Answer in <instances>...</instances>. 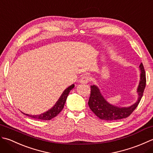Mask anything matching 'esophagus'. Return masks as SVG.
<instances>
[{"mask_svg": "<svg viewBox=\"0 0 153 153\" xmlns=\"http://www.w3.org/2000/svg\"><path fill=\"white\" fill-rule=\"evenodd\" d=\"M89 80H90V79L88 76H83L80 79V82L82 84H87L89 82Z\"/></svg>", "mask_w": 153, "mask_h": 153, "instance_id": "esophagus-1", "label": "esophagus"}]
</instances>
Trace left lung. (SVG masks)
I'll return each instance as SVG.
<instances>
[{"mask_svg":"<svg viewBox=\"0 0 153 153\" xmlns=\"http://www.w3.org/2000/svg\"><path fill=\"white\" fill-rule=\"evenodd\" d=\"M141 70L140 81L137 88L139 98L135 104L129 107H118L108 103L103 97L99 88L95 85L90 86V96L88 104L96 116L100 119L107 121L119 120L129 117L135 110L142 98L146 86V74L144 67L141 63L139 65Z\"/></svg>","mask_w":153,"mask_h":153,"instance_id":"left-lung-1","label":"left lung"}]
</instances>
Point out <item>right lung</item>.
<instances>
[{"label": "right lung", "instance_id": "add662e5", "mask_svg": "<svg viewBox=\"0 0 153 153\" xmlns=\"http://www.w3.org/2000/svg\"><path fill=\"white\" fill-rule=\"evenodd\" d=\"M74 87V85H71L68 86L67 89L64 90V92L62 93L60 98H59L57 102H56V104L54 105V106L51 108L50 110L45 111V113L39 114V115H29V114H24L26 115L28 117H30L35 120H50L52 118L57 116V115L60 113L61 110H63L64 108V105L66 102V100L67 96L69 94V92L71 90H72Z\"/></svg>", "mask_w": 153, "mask_h": 153}]
</instances>
